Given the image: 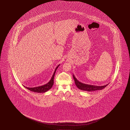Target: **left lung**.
Here are the masks:
<instances>
[{"label":"left lung","instance_id":"1","mask_svg":"<svg viewBox=\"0 0 130 130\" xmlns=\"http://www.w3.org/2000/svg\"><path fill=\"white\" fill-rule=\"evenodd\" d=\"M74 79L75 80V83L76 84V86L80 90L83 91H86L87 92H92L94 91H97L99 90H102L104 88L106 87L107 85L109 84H107L104 86H94V85H88V84H86L84 83H80L79 81H78L77 79L75 77V76L73 75Z\"/></svg>","mask_w":130,"mask_h":130}]
</instances>
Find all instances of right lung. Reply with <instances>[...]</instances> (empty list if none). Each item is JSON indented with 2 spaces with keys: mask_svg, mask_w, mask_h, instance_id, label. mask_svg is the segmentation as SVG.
I'll return each mask as SVG.
<instances>
[{
  "mask_svg": "<svg viewBox=\"0 0 130 130\" xmlns=\"http://www.w3.org/2000/svg\"><path fill=\"white\" fill-rule=\"evenodd\" d=\"M59 66V64L57 66L56 68L54 71V73L53 74V76H52V78L50 79V82L47 83L46 84L41 86H39V87H27L24 86V87H26L28 90H30V91L33 92H39V93L46 92L48 90H49L50 89H51L52 88L53 85H54V78L55 73L56 72V71L58 67Z\"/></svg>",
  "mask_w": 130,
  "mask_h": 130,
  "instance_id": "1",
  "label": "right lung"
}]
</instances>
